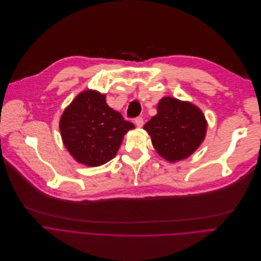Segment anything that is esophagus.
Wrapping results in <instances>:
<instances>
[{
	"label": "esophagus",
	"mask_w": 261,
	"mask_h": 261,
	"mask_svg": "<svg viewBox=\"0 0 261 261\" xmlns=\"http://www.w3.org/2000/svg\"><path fill=\"white\" fill-rule=\"evenodd\" d=\"M135 123H136V125H137V127H142V126H143V124H144L143 118H142V117H138V118H136V120H135Z\"/></svg>",
	"instance_id": "obj_1"
}]
</instances>
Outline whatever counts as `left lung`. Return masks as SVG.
Instances as JSON below:
<instances>
[{"label":"left lung","instance_id":"left-lung-1","mask_svg":"<svg viewBox=\"0 0 261 261\" xmlns=\"http://www.w3.org/2000/svg\"><path fill=\"white\" fill-rule=\"evenodd\" d=\"M206 128L200 109L169 96L159 101L157 115L144 125L157 153L171 163L189 157L203 142Z\"/></svg>","mask_w":261,"mask_h":261}]
</instances>
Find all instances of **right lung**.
<instances>
[{"label": "right lung", "mask_w": 261, "mask_h": 261, "mask_svg": "<svg viewBox=\"0 0 261 261\" xmlns=\"http://www.w3.org/2000/svg\"><path fill=\"white\" fill-rule=\"evenodd\" d=\"M105 95L87 90L74 98L60 118L59 127L65 146L79 163L98 167L113 159L129 129L125 121L105 101Z\"/></svg>", "instance_id": "1"}]
</instances>
